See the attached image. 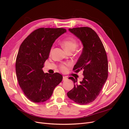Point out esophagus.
Wrapping results in <instances>:
<instances>
[{
  "label": "esophagus",
  "mask_w": 129,
  "mask_h": 129,
  "mask_svg": "<svg viewBox=\"0 0 129 129\" xmlns=\"http://www.w3.org/2000/svg\"><path fill=\"white\" fill-rule=\"evenodd\" d=\"M68 79V78L66 76H63V81H66Z\"/></svg>",
  "instance_id": "1"
}]
</instances>
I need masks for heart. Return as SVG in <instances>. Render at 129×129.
<instances>
[{
  "label": "heart",
  "instance_id": "heart-1",
  "mask_svg": "<svg viewBox=\"0 0 129 129\" xmlns=\"http://www.w3.org/2000/svg\"><path fill=\"white\" fill-rule=\"evenodd\" d=\"M62 45L66 51L69 52L71 51H74L77 48L78 44L76 39L72 37H70L67 38L66 39L62 41ZM61 69L62 71L66 72L67 71V68L65 66L62 65L61 66Z\"/></svg>",
  "mask_w": 129,
  "mask_h": 129
}]
</instances>
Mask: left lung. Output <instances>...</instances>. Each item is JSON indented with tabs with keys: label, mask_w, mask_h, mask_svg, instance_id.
I'll list each match as a JSON object with an SVG mask.
<instances>
[{
	"label": "left lung",
	"mask_w": 129,
	"mask_h": 129,
	"mask_svg": "<svg viewBox=\"0 0 129 129\" xmlns=\"http://www.w3.org/2000/svg\"><path fill=\"white\" fill-rule=\"evenodd\" d=\"M69 31L80 40L82 52L73 71H83V79L79 83L77 79L69 77L74 87L67 92L70 99L80 104L93 102L99 96L108 78V64L106 52L98 35L87 27L69 28Z\"/></svg>",
	"instance_id": "left-lung-1"
}]
</instances>
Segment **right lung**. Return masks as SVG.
Listing matches in <instances>:
<instances>
[{
  "instance_id": "add662e5",
  "label": "right lung",
  "mask_w": 129,
  "mask_h": 129,
  "mask_svg": "<svg viewBox=\"0 0 129 129\" xmlns=\"http://www.w3.org/2000/svg\"><path fill=\"white\" fill-rule=\"evenodd\" d=\"M66 32L62 28H39L30 34L20 46L15 72L21 89L33 102L42 103L49 100L62 80L60 74L45 73L42 68L53 43Z\"/></svg>"
}]
</instances>
